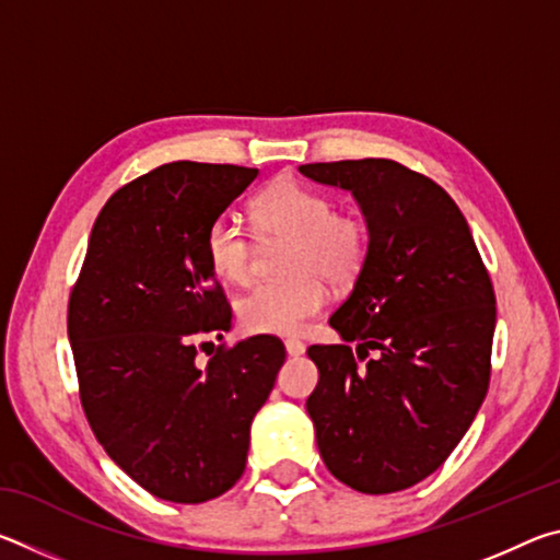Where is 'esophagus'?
Returning a JSON list of instances; mask_svg holds the SVG:
<instances>
[{"instance_id":"34e87169","label":"esophagus","mask_w":560,"mask_h":560,"mask_svg":"<svg viewBox=\"0 0 560 560\" xmlns=\"http://www.w3.org/2000/svg\"><path fill=\"white\" fill-rule=\"evenodd\" d=\"M283 348H287V353L291 355V358H299V355H303L306 353V346L301 343V340H287V343H283Z\"/></svg>"}]
</instances>
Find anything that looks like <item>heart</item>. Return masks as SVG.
<instances>
[{"instance_id":"1","label":"heart","mask_w":560,"mask_h":560,"mask_svg":"<svg viewBox=\"0 0 560 560\" xmlns=\"http://www.w3.org/2000/svg\"><path fill=\"white\" fill-rule=\"evenodd\" d=\"M261 232L289 240L281 281H267L236 301V320L246 334L296 336L326 306V287H346L368 257V226L336 212L330 197L293 179H281L254 202ZM205 259L217 279L242 287L254 271L252 234L234 212L217 214L205 232Z\"/></svg>"}]
</instances>
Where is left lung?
I'll return each instance as SVG.
<instances>
[{
  "label": "left lung",
  "mask_w": 560,
  "mask_h": 560,
  "mask_svg": "<svg viewBox=\"0 0 560 560\" xmlns=\"http://www.w3.org/2000/svg\"><path fill=\"white\" fill-rule=\"evenodd\" d=\"M299 170L353 195L368 226L363 269L328 318L343 343L308 348L318 385L306 410L328 471L390 494L430 477L485 402L494 289L467 220L430 177L383 158Z\"/></svg>",
  "instance_id": "1"
}]
</instances>
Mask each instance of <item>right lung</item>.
Returning <instances> with one entry per match:
<instances>
[{
  "instance_id": "right-lung-1",
  "label": "right lung",
  "mask_w": 560,
  "mask_h": 560,
  "mask_svg": "<svg viewBox=\"0 0 560 560\" xmlns=\"http://www.w3.org/2000/svg\"><path fill=\"white\" fill-rule=\"evenodd\" d=\"M259 170L167 163L120 187L91 230L69 301L83 412L108 457L158 499L202 504L236 485L254 415L287 358L252 336L197 365L195 340L232 311L205 232Z\"/></svg>"
}]
</instances>
